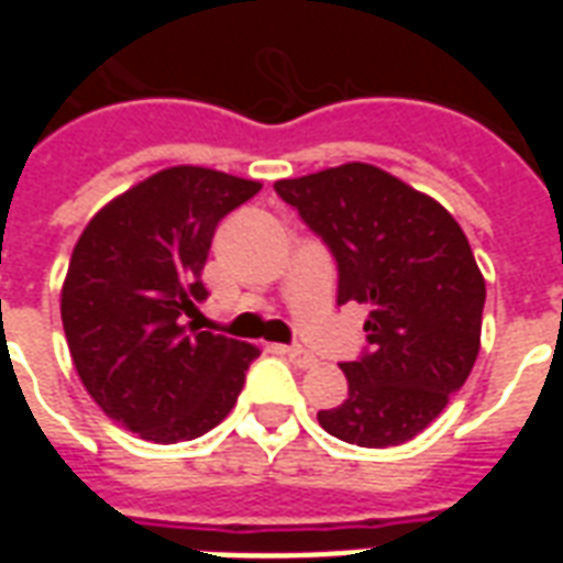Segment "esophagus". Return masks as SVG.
I'll use <instances>...</instances> for the list:
<instances>
[{"label": "esophagus", "instance_id": "esophagus-1", "mask_svg": "<svg viewBox=\"0 0 563 563\" xmlns=\"http://www.w3.org/2000/svg\"><path fill=\"white\" fill-rule=\"evenodd\" d=\"M280 353L286 355V358H289L295 367H301V371H305V367L317 365V355L307 353V350H301V346H280Z\"/></svg>", "mask_w": 563, "mask_h": 563}]
</instances>
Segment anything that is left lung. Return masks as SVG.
<instances>
[{"instance_id": "obj_1", "label": "left lung", "mask_w": 563, "mask_h": 563, "mask_svg": "<svg viewBox=\"0 0 563 563\" xmlns=\"http://www.w3.org/2000/svg\"><path fill=\"white\" fill-rule=\"evenodd\" d=\"M274 189L331 246L338 305L371 307V350L341 365L346 401L319 410V424L355 446H401L443 413L479 355L485 277L467 234L440 201L367 162Z\"/></svg>"}]
</instances>
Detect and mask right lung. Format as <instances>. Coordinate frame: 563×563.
Returning <instances> with one entry per match:
<instances>
[{
    "instance_id": "obj_1",
    "label": "right lung",
    "mask_w": 563,
    "mask_h": 563,
    "mask_svg": "<svg viewBox=\"0 0 563 563\" xmlns=\"http://www.w3.org/2000/svg\"><path fill=\"white\" fill-rule=\"evenodd\" d=\"M258 180L174 165L111 198L71 250L59 313L84 389L153 443L196 440L232 413L253 343L189 331L217 222Z\"/></svg>"
}]
</instances>
